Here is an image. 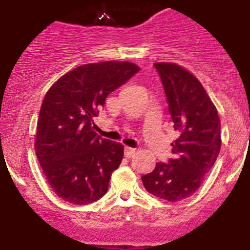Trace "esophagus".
Listing matches in <instances>:
<instances>
[{
	"label": "esophagus",
	"instance_id": "34e87169",
	"mask_svg": "<svg viewBox=\"0 0 250 250\" xmlns=\"http://www.w3.org/2000/svg\"><path fill=\"white\" fill-rule=\"evenodd\" d=\"M137 149L136 148H132V147H125V156L127 157V158H130V157H133L134 154H136Z\"/></svg>",
	"mask_w": 250,
	"mask_h": 250
}]
</instances>
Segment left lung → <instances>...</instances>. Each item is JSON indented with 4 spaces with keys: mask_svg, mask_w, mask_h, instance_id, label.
Instances as JSON below:
<instances>
[{
    "mask_svg": "<svg viewBox=\"0 0 250 250\" xmlns=\"http://www.w3.org/2000/svg\"><path fill=\"white\" fill-rule=\"evenodd\" d=\"M154 66L179 137L170 143L169 163H157L142 182L150 194L178 202L197 192L214 166L222 145L220 120L214 103L193 73L172 62H157Z\"/></svg>",
    "mask_w": 250,
    "mask_h": 250,
    "instance_id": "left-lung-1",
    "label": "left lung"
}]
</instances>
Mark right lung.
I'll list each match as a JSON object with an SVG mask.
<instances>
[{
	"mask_svg": "<svg viewBox=\"0 0 250 250\" xmlns=\"http://www.w3.org/2000/svg\"><path fill=\"white\" fill-rule=\"evenodd\" d=\"M139 69L120 61L87 63L67 72L47 91L36 128V156L52 190L66 202L93 203L108 190L123 146L97 136L93 117L107 96Z\"/></svg>",
	"mask_w": 250,
	"mask_h": 250,
	"instance_id": "1",
	"label": "right lung"
}]
</instances>
